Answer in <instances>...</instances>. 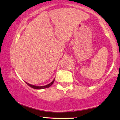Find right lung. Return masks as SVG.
I'll use <instances>...</instances> for the list:
<instances>
[{
	"instance_id": "right-lung-1",
	"label": "right lung",
	"mask_w": 120,
	"mask_h": 120,
	"mask_svg": "<svg viewBox=\"0 0 120 120\" xmlns=\"http://www.w3.org/2000/svg\"><path fill=\"white\" fill-rule=\"evenodd\" d=\"M55 78L54 79L53 81H52L51 82L49 83V84L47 85H45V86H35V85H31L30 83L27 82H26V83H27V84L29 86H30V87H32L33 88H34V89H37V90H41V89H44V88H49V87H50L51 85L53 84L54 81H55Z\"/></svg>"
}]
</instances>
